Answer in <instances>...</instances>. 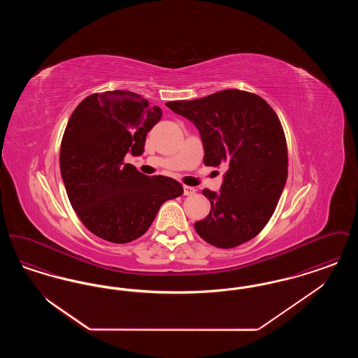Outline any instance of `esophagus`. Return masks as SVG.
<instances>
[{
	"label": "esophagus",
	"mask_w": 358,
	"mask_h": 358,
	"mask_svg": "<svg viewBox=\"0 0 358 358\" xmlns=\"http://www.w3.org/2000/svg\"><path fill=\"white\" fill-rule=\"evenodd\" d=\"M194 193H196V189H194V187H187V185L184 187V194H185V196H193Z\"/></svg>",
	"instance_id": "1"
}]
</instances>
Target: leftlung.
Segmentation results:
<instances>
[{"label":"left lung","instance_id":"1","mask_svg":"<svg viewBox=\"0 0 358 358\" xmlns=\"http://www.w3.org/2000/svg\"><path fill=\"white\" fill-rule=\"evenodd\" d=\"M166 106L199 129L206 166H228L219 193L203 190L210 212L194 222L199 236L217 248L255 238L270 222L287 181V142L273 107L241 90Z\"/></svg>","mask_w":358,"mask_h":358}]
</instances>
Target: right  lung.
I'll use <instances>...</instances> for the list:
<instances>
[{
	"mask_svg": "<svg viewBox=\"0 0 358 358\" xmlns=\"http://www.w3.org/2000/svg\"><path fill=\"white\" fill-rule=\"evenodd\" d=\"M161 108L136 92L106 91L73 110L60 146V171L69 203L95 236L115 244L141 238L165 201L182 185L165 176H145L126 154L141 155Z\"/></svg>",
	"mask_w": 358,
	"mask_h": 358,
	"instance_id": "add662e5",
	"label": "right lung"
}]
</instances>
